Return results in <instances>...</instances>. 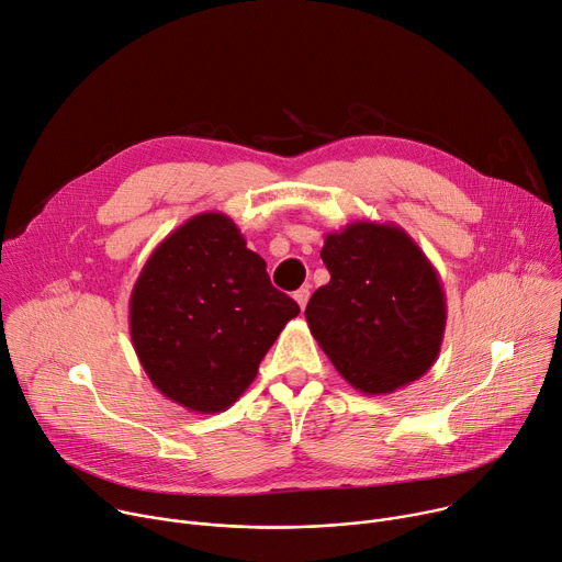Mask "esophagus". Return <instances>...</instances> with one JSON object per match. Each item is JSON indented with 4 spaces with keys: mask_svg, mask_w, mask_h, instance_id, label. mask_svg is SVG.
Instances as JSON below:
<instances>
[{
    "mask_svg": "<svg viewBox=\"0 0 562 562\" xmlns=\"http://www.w3.org/2000/svg\"><path fill=\"white\" fill-rule=\"evenodd\" d=\"M293 297H295V302L300 304V310H304V307H307V300H310V289H297L295 293H293Z\"/></svg>",
    "mask_w": 562,
    "mask_h": 562,
    "instance_id": "1",
    "label": "esophagus"
}]
</instances>
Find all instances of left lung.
Here are the masks:
<instances>
[{"instance_id": "left-lung-1", "label": "left lung", "mask_w": 562, "mask_h": 562, "mask_svg": "<svg viewBox=\"0 0 562 562\" xmlns=\"http://www.w3.org/2000/svg\"><path fill=\"white\" fill-rule=\"evenodd\" d=\"M331 280L307 304L312 336L363 394H392L437 361L446 295L437 269L396 224L351 222L325 235Z\"/></svg>"}]
</instances>
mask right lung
<instances>
[{
	"label": "right lung",
	"instance_id": "1",
	"mask_svg": "<svg viewBox=\"0 0 562 562\" xmlns=\"http://www.w3.org/2000/svg\"><path fill=\"white\" fill-rule=\"evenodd\" d=\"M300 314L224 213H201L147 258L130 295V336L164 396L196 415L224 413Z\"/></svg>",
	"mask_w": 562,
	"mask_h": 562
}]
</instances>
